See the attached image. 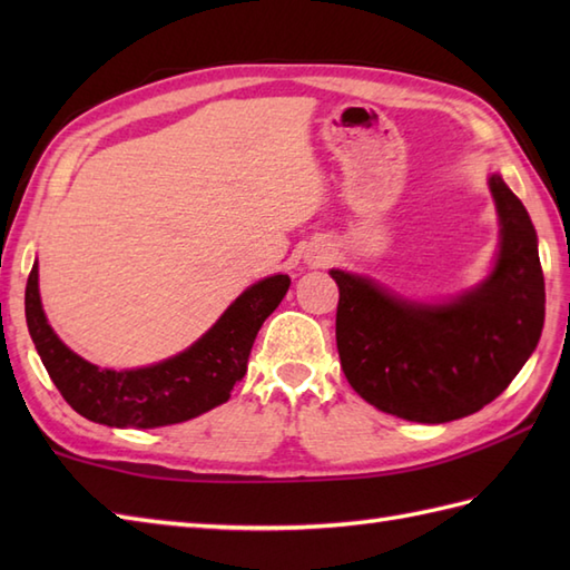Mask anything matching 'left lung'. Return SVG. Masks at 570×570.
<instances>
[{
	"instance_id": "left-lung-1",
	"label": "left lung",
	"mask_w": 570,
	"mask_h": 570,
	"mask_svg": "<svg viewBox=\"0 0 570 570\" xmlns=\"http://www.w3.org/2000/svg\"><path fill=\"white\" fill-rule=\"evenodd\" d=\"M502 242L480 288L445 306L394 298L362 276L333 269L341 288L335 341L350 386L386 414L445 423L494 402L524 367L543 328L537 229L492 174Z\"/></svg>"
}]
</instances>
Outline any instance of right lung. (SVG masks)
I'll use <instances>...</instances> for the list:
<instances>
[{
  "instance_id": "1",
  "label": "right lung",
  "mask_w": 570,
  "mask_h": 570,
  "mask_svg": "<svg viewBox=\"0 0 570 570\" xmlns=\"http://www.w3.org/2000/svg\"><path fill=\"white\" fill-rule=\"evenodd\" d=\"M288 284L286 274L254 284L186 353L141 370H100L60 343L43 316L36 264L27 282V325L48 377L80 416L117 429L168 426L227 402L245 377L254 337Z\"/></svg>"
}]
</instances>
